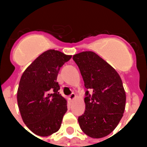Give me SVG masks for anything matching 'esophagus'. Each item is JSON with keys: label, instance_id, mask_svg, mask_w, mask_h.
Masks as SVG:
<instances>
[{"label": "esophagus", "instance_id": "1", "mask_svg": "<svg viewBox=\"0 0 147 147\" xmlns=\"http://www.w3.org/2000/svg\"><path fill=\"white\" fill-rule=\"evenodd\" d=\"M75 98H76V94H75V93H71L70 95H69V99L72 101V100H74Z\"/></svg>", "mask_w": 147, "mask_h": 147}]
</instances>
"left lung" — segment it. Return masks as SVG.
Wrapping results in <instances>:
<instances>
[{
  "label": "left lung",
  "mask_w": 147,
  "mask_h": 147,
  "mask_svg": "<svg viewBox=\"0 0 147 147\" xmlns=\"http://www.w3.org/2000/svg\"><path fill=\"white\" fill-rule=\"evenodd\" d=\"M72 58L87 89L86 110L78 118L80 128L91 138H103L123 117L126 94L122 80L117 71L94 52H82Z\"/></svg>",
  "instance_id": "obj_1"
}]
</instances>
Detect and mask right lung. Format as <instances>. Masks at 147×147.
<instances>
[{"instance_id":"obj_1","label":"right lung","mask_w":147,"mask_h":147,"mask_svg":"<svg viewBox=\"0 0 147 147\" xmlns=\"http://www.w3.org/2000/svg\"><path fill=\"white\" fill-rule=\"evenodd\" d=\"M71 56L49 49L37 57L21 76L17 102L24 123L37 136H48L60 129L67 101L58 92L59 71Z\"/></svg>"}]
</instances>
